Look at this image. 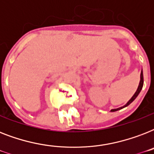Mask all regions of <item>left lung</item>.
I'll use <instances>...</instances> for the list:
<instances>
[{
	"mask_svg": "<svg viewBox=\"0 0 154 154\" xmlns=\"http://www.w3.org/2000/svg\"><path fill=\"white\" fill-rule=\"evenodd\" d=\"M143 83H144V78H143V72H142V70H141V81H140V83H139V85H138V88H137V89L136 93L134 94V95L133 97H132V98L129 100L128 102H127V104L125 105H124L123 107H121V108H118V109H112L111 110V112H115V111H117V110L119 109H123V108L126 107V106H128V105H129V104H131L133 101L136 99V97L137 96H138V94H140V92H141V89H142V87H143Z\"/></svg>",
	"mask_w": 154,
	"mask_h": 154,
	"instance_id": "obj_1",
	"label": "left lung"
}]
</instances>
